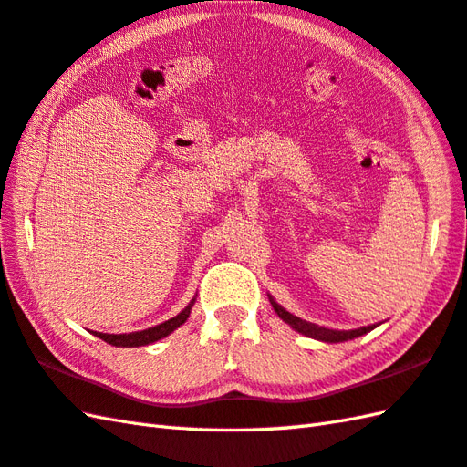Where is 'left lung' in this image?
Instances as JSON below:
<instances>
[{
  "mask_svg": "<svg viewBox=\"0 0 467 467\" xmlns=\"http://www.w3.org/2000/svg\"><path fill=\"white\" fill-rule=\"evenodd\" d=\"M268 300L270 305H273L275 312L278 314L280 318H283L288 327L292 330H296L298 334H305L308 336V338H314V340H320V342H346V340H354L358 338V336H364L370 330H374L378 324H372V327H362V328H356V330H332V328H324V327H318V324H312V322H306L302 320L298 317H295V314H290L286 308H283L278 305V302L268 295Z\"/></svg>",
  "mask_w": 467,
  "mask_h": 467,
  "instance_id": "1",
  "label": "left lung"
}]
</instances>
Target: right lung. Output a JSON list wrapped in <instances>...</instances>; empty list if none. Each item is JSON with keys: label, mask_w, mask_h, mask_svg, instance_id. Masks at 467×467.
Instances as JSON below:
<instances>
[{"label": "right lung", "mask_w": 467, "mask_h": 467, "mask_svg": "<svg viewBox=\"0 0 467 467\" xmlns=\"http://www.w3.org/2000/svg\"><path fill=\"white\" fill-rule=\"evenodd\" d=\"M192 298L187 306H184L177 317H172L165 322L157 324V327H150L147 330H139V332H127V334H103V332H93V336H97V338L105 340L107 344L111 346H117V348H137V346H147V344H153L161 338H165V336H169L171 332H175L179 327H182L184 322H187L189 314H191V308L194 305Z\"/></svg>", "instance_id": "1"}]
</instances>
